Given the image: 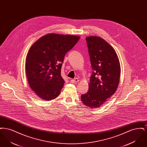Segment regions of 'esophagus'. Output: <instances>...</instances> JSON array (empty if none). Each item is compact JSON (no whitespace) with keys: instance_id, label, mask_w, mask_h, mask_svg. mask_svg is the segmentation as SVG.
Here are the masks:
<instances>
[{"instance_id":"obj_1","label":"esophagus","mask_w":147,"mask_h":147,"mask_svg":"<svg viewBox=\"0 0 147 147\" xmlns=\"http://www.w3.org/2000/svg\"><path fill=\"white\" fill-rule=\"evenodd\" d=\"M70 82H71V83H78V82H79V79H78V78H74V79H71V80H70Z\"/></svg>"}]
</instances>
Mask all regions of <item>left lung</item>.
Wrapping results in <instances>:
<instances>
[{"label":"left lung","mask_w":147,"mask_h":147,"mask_svg":"<svg viewBox=\"0 0 147 147\" xmlns=\"http://www.w3.org/2000/svg\"><path fill=\"white\" fill-rule=\"evenodd\" d=\"M92 69L89 90L81 95L84 105L90 108L101 106L116 91L121 68L115 51L107 42L97 36L86 38Z\"/></svg>","instance_id":"8db88e82"}]
</instances>
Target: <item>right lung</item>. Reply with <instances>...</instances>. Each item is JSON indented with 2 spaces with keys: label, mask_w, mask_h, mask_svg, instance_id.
I'll return each instance as SVG.
<instances>
[{
  "label": "right lung",
  "mask_w": 147,
  "mask_h": 147,
  "mask_svg": "<svg viewBox=\"0 0 147 147\" xmlns=\"http://www.w3.org/2000/svg\"><path fill=\"white\" fill-rule=\"evenodd\" d=\"M79 38L49 34L31 47L26 60V76L30 88L39 98L49 101L58 96L65 82L61 76L64 56Z\"/></svg>",
  "instance_id": "1"
}]
</instances>
